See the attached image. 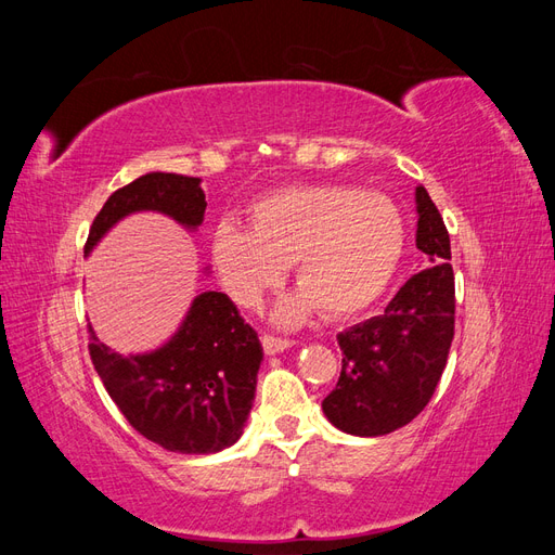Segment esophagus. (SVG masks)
Listing matches in <instances>:
<instances>
[{
  "instance_id": "esophagus-1",
  "label": "esophagus",
  "mask_w": 555,
  "mask_h": 555,
  "mask_svg": "<svg viewBox=\"0 0 555 555\" xmlns=\"http://www.w3.org/2000/svg\"><path fill=\"white\" fill-rule=\"evenodd\" d=\"M261 345H263V351L266 354H280V351H284L287 347H292L294 343L292 340H284V338H275V335H261Z\"/></svg>"
}]
</instances>
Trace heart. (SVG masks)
Segmentation results:
<instances>
[{"mask_svg":"<svg viewBox=\"0 0 555 555\" xmlns=\"http://www.w3.org/2000/svg\"><path fill=\"white\" fill-rule=\"evenodd\" d=\"M405 249V220L389 196L354 184H289L249 206V227L217 224L210 257L238 306H257L294 263L298 292L275 322L298 326L314 308L343 319L371 308L389 287Z\"/></svg>","mask_w":555,"mask_h":555,"instance_id":"heart-1","label":"heart"}]
</instances>
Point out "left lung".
I'll use <instances>...</instances> for the list:
<instances>
[{
  "instance_id": "8db88e82",
  "label": "left lung",
  "mask_w": 555,
  "mask_h": 555,
  "mask_svg": "<svg viewBox=\"0 0 555 555\" xmlns=\"http://www.w3.org/2000/svg\"><path fill=\"white\" fill-rule=\"evenodd\" d=\"M416 247L428 257L382 314L338 333L343 371L322 410L343 433L377 438L410 424L435 393L453 340L451 245L426 188L416 192Z\"/></svg>"
}]
</instances>
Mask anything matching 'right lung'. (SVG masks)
Wrapping results in <instances>:
<instances>
[{"label":"right lung","mask_w":555,"mask_h":555,"mask_svg":"<svg viewBox=\"0 0 555 555\" xmlns=\"http://www.w3.org/2000/svg\"><path fill=\"white\" fill-rule=\"evenodd\" d=\"M201 178L145 173L108 196L86 255L133 212H162L188 231L204 222ZM90 328V357L108 396L143 438L178 453H217L238 442L255 402L263 349L222 292H201L178 331L143 354H117Z\"/></svg>","instance_id":"1"}]
</instances>
